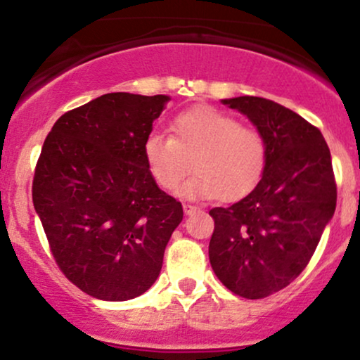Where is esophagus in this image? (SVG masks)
<instances>
[{"instance_id":"esophagus-1","label":"esophagus","mask_w":360,"mask_h":360,"mask_svg":"<svg viewBox=\"0 0 360 360\" xmlns=\"http://www.w3.org/2000/svg\"><path fill=\"white\" fill-rule=\"evenodd\" d=\"M183 210H184V213L186 214H193V213H196L198 212V208L196 206H193V205H183Z\"/></svg>"}]
</instances>
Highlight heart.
<instances>
[{
  "label": "heart",
  "instance_id": "obj_1",
  "mask_svg": "<svg viewBox=\"0 0 360 360\" xmlns=\"http://www.w3.org/2000/svg\"><path fill=\"white\" fill-rule=\"evenodd\" d=\"M148 172L166 191H174L189 171L179 194L188 200H243L257 188L269 162L266 137L213 106H194L171 123V137L152 131L143 142Z\"/></svg>",
  "mask_w": 360,
  "mask_h": 360
}]
</instances>
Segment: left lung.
I'll list each match as a JSON object with an SVG mask.
<instances>
[{"label":"left lung","mask_w":360,"mask_h":360,"mask_svg":"<svg viewBox=\"0 0 360 360\" xmlns=\"http://www.w3.org/2000/svg\"><path fill=\"white\" fill-rule=\"evenodd\" d=\"M221 103L266 137L269 162L249 196L210 212V264L235 295L266 298L303 272L335 213L332 155L321 131L279 103L257 96Z\"/></svg>","instance_id":"1"}]
</instances>
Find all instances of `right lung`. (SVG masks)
Instances as JSON below:
<instances>
[{
	"label": "right lung",
	"instance_id": "1",
	"mask_svg": "<svg viewBox=\"0 0 360 360\" xmlns=\"http://www.w3.org/2000/svg\"><path fill=\"white\" fill-rule=\"evenodd\" d=\"M171 98L108 93L68 111L45 139L34 206L57 266L105 301L143 295L183 206L148 172L143 142Z\"/></svg>",
	"mask_w": 360,
	"mask_h": 360
}]
</instances>
